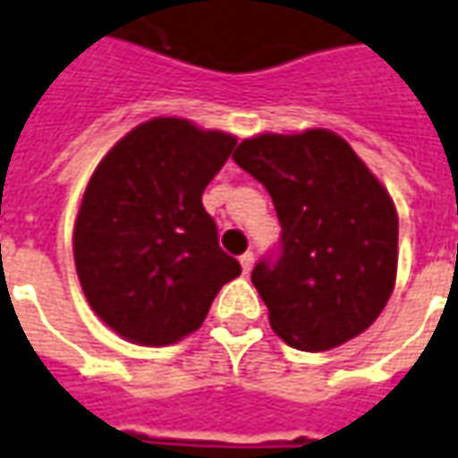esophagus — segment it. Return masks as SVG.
<instances>
[{
  "instance_id": "1",
  "label": "esophagus",
  "mask_w": 458,
  "mask_h": 458,
  "mask_svg": "<svg viewBox=\"0 0 458 458\" xmlns=\"http://www.w3.org/2000/svg\"><path fill=\"white\" fill-rule=\"evenodd\" d=\"M253 263H255V253H253V250H248V253L241 255L242 273H250V268H253Z\"/></svg>"
}]
</instances>
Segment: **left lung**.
<instances>
[{"mask_svg": "<svg viewBox=\"0 0 458 458\" xmlns=\"http://www.w3.org/2000/svg\"><path fill=\"white\" fill-rule=\"evenodd\" d=\"M233 160L268 190L278 255L250 281L288 346L328 351L363 334L391 298L399 216L384 185L328 130L242 140Z\"/></svg>", "mask_w": 458, "mask_h": 458, "instance_id": "obj_1", "label": "left lung"}]
</instances>
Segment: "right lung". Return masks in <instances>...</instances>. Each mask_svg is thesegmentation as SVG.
Listing matches in <instances>:
<instances>
[{
	"mask_svg": "<svg viewBox=\"0 0 458 458\" xmlns=\"http://www.w3.org/2000/svg\"><path fill=\"white\" fill-rule=\"evenodd\" d=\"M238 140L180 117L127 132L87 182L74 266L87 303L132 344L167 346L200 328L241 263L217 242L203 190Z\"/></svg>",
	"mask_w": 458,
	"mask_h": 458,
	"instance_id": "right-lung-1",
	"label": "right lung"
}]
</instances>
